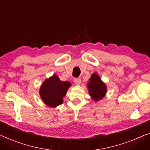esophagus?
Masks as SVG:
<instances>
[{"instance_id": "1", "label": "esophagus", "mask_w": 150, "mask_h": 150, "mask_svg": "<svg viewBox=\"0 0 150 150\" xmlns=\"http://www.w3.org/2000/svg\"><path fill=\"white\" fill-rule=\"evenodd\" d=\"M81 80L80 78H75L74 79V83L76 84V85H79L80 83H81Z\"/></svg>"}]
</instances>
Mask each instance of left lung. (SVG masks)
Instances as JSON below:
<instances>
[{"label":"left lung","mask_w":150,"mask_h":150,"mask_svg":"<svg viewBox=\"0 0 150 150\" xmlns=\"http://www.w3.org/2000/svg\"><path fill=\"white\" fill-rule=\"evenodd\" d=\"M90 96L94 101H98L105 96L107 87L96 73H93L87 84Z\"/></svg>","instance_id":"obj_1"}]
</instances>
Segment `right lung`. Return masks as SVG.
Here are the masks:
<instances>
[{
	"mask_svg": "<svg viewBox=\"0 0 150 150\" xmlns=\"http://www.w3.org/2000/svg\"><path fill=\"white\" fill-rule=\"evenodd\" d=\"M69 81H62L56 75L46 79L40 88V96L45 105L50 107H56L62 104L63 97L71 87Z\"/></svg>",
	"mask_w": 150,
	"mask_h": 150,
	"instance_id": "1",
	"label": "right lung"
}]
</instances>
